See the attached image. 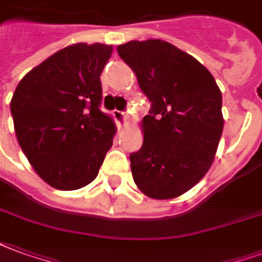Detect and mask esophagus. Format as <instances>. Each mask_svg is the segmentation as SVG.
I'll use <instances>...</instances> for the list:
<instances>
[{
  "mask_svg": "<svg viewBox=\"0 0 262 262\" xmlns=\"http://www.w3.org/2000/svg\"><path fill=\"white\" fill-rule=\"evenodd\" d=\"M114 118L115 120L118 122V125L119 126H125L126 125V119H127V115L123 112V111H118V109H115L114 111Z\"/></svg>",
  "mask_w": 262,
  "mask_h": 262,
  "instance_id": "34e87169",
  "label": "esophagus"
}]
</instances>
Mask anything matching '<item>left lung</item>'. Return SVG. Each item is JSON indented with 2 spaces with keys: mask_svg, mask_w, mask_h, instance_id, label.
Returning <instances> with one entry per match:
<instances>
[{
  "mask_svg": "<svg viewBox=\"0 0 262 262\" xmlns=\"http://www.w3.org/2000/svg\"><path fill=\"white\" fill-rule=\"evenodd\" d=\"M118 53L151 102L142 147L129 156L133 180L153 199L180 196L213 163L223 132L222 92L206 67L164 40H132Z\"/></svg>",
  "mask_w": 262,
  "mask_h": 262,
  "instance_id": "1",
  "label": "left lung"
}]
</instances>
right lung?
Returning a JSON list of instances; mask_svg holds the SVG:
<instances>
[{"label": "right lung", "instance_id": "right-lung-1", "mask_svg": "<svg viewBox=\"0 0 262 262\" xmlns=\"http://www.w3.org/2000/svg\"><path fill=\"white\" fill-rule=\"evenodd\" d=\"M112 46L77 43L61 49L20 80L11 99L16 139L39 177L73 191L98 176L115 136L101 111V73Z\"/></svg>", "mask_w": 262, "mask_h": 262}]
</instances>
